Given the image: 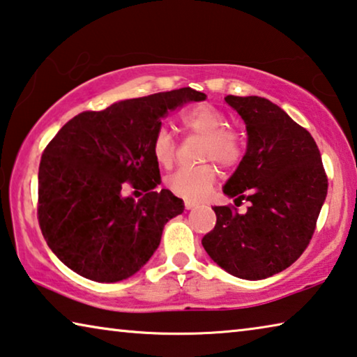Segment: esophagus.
<instances>
[{
  "instance_id": "obj_1",
  "label": "esophagus",
  "mask_w": 357,
  "mask_h": 357,
  "mask_svg": "<svg viewBox=\"0 0 357 357\" xmlns=\"http://www.w3.org/2000/svg\"><path fill=\"white\" fill-rule=\"evenodd\" d=\"M197 205L195 203H192V202H184V208L185 209H192V208H195Z\"/></svg>"
}]
</instances>
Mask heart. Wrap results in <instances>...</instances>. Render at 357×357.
<instances>
[{"label": "heart", "mask_w": 357, "mask_h": 357, "mask_svg": "<svg viewBox=\"0 0 357 357\" xmlns=\"http://www.w3.org/2000/svg\"><path fill=\"white\" fill-rule=\"evenodd\" d=\"M185 133L202 138L200 160L214 162L219 168L238 167L246 152V138L241 130L227 126V116L219 107L203 103L184 111L179 117ZM155 162L169 168L176 160V141L165 127H158L151 141ZM216 183V169L209 163L199 167L179 168L167 178V188L174 195L188 202L205 197Z\"/></svg>", "instance_id": "b5f03b06"}]
</instances>
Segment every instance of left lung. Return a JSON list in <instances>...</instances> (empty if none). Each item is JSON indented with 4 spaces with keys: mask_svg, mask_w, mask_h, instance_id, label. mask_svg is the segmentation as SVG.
<instances>
[{
    "mask_svg": "<svg viewBox=\"0 0 357 357\" xmlns=\"http://www.w3.org/2000/svg\"><path fill=\"white\" fill-rule=\"evenodd\" d=\"M246 123L248 148L224 194L250 202L214 206L216 225L202 245L219 267L243 280L280 273L302 256L327 195V174L307 128L260 97H225ZM235 200V202H236Z\"/></svg>",
    "mask_w": 357,
    "mask_h": 357,
    "instance_id": "1",
    "label": "left lung"
}]
</instances>
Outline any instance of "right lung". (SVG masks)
I'll list each match as a JSON object with an SVG mask.
<instances>
[{
  "instance_id": "right-lung-1",
  "label": "right lung",
  "mask_w": 357,
  "mask_h": 357,
  "mask_svg": "<svg viewBox=\"0 0 357 357\" xmlns=\"http://www.w3.org/2000/svg\"><path fill=\"white\" fill-rule=\"evenodd\" d=\"M206 95L190 87L123 100L68 121L43 152L38 220L44 240L68 268L98 282L126 280L160 245L183 200L160 184L152 135L168 109ZM130 187L146 192L135 202Z\"/></svg>"
}]
</instances>
